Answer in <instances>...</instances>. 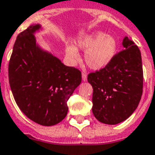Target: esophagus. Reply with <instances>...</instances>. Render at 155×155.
Wrapping results in <instances>:
<instances>
[{
	"instance_id": "1",
	"label": "esophagus",
	"mask_w": 155,
	"mask_h": 155,
	"mask_svg": "<svg viewBox=\"0 0 155 155\" xmlns=\"http://www.w3.org/2000/svg\"><path fill=\"white\" fill-rule=\"evenodd\" d=\"M81 78H82V80H83L84 81H87V75H86V74L82 73V74H81Z\"/></svg>"
}]
</instances>
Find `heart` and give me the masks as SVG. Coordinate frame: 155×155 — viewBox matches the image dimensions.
I'll use <instances>...</instances> for the list:
<instances>
[{
	"mask_svg": "<svg viewBox=\"0 0 155 155\" xmlns=\"http://www.w3.org/2000/svg\"><path fill=\"white\" fill-rule=\"evenodd\" d=\"M77 45L78 48L86 52L85 62L87 66L95 70L107 66L116 56L118 48L116 38L101 31L95 32L79 39ZM65 54L73 64L80 60L78 51L74 45H66Z\"/></svg>",
	"mask_w": 155,
	"mask_h": 155,
	"instance_id": "1",
	"label": "heart"
}]
</instances>
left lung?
<instances>
[{"mask_svg": "<svg viewBox=\"0 0 155 155\" xmlns=\"http://www.w3.org/2000/svg\"><path fill=\"white\" fill-rule=\"evenodd\" d=\"M122 44L124 49L116 54L107 66L87 78L93 87V114L106 124H116L129 118L142 95L141 51L127 36Z\"/></svg>", "mask_w": 155, "mask_h": 155, "instance_id": "obj_1", "label": "left lung"}]
</instances>
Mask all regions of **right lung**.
Listing matches in <instances>:
<instances>
[{"instance_id": "add662e5", "label": "right lung", "mask_w": 155, "mask_h": 155, "mask_svg": "<svg viewBox=\"0 0 155 155\" xmlns=\"http://www.w3.org/2000/svg\"><path fill=\"white\" fill-rule=\"evenodd\" d=\"M39 24L18 35L9 63V81L16 104L29 119L51 126L64 120L67 101L81 81V73L64 65L36 44Z\"/></svg>"}]
</instances>
